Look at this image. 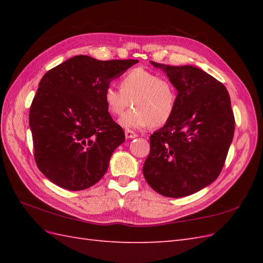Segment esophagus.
<instances>
[{
    "instance_id": "1",
    "label": "esophagus",
    "mask_w": 263,
    "mask_h": 263,
    "mask_svg": "<svg viewBox=\"0 0 263 263\" xmlns=\"http://www.w3.org/2000/svg\"><path fill=\"white\" fill-rule=\"evenodd\" d=\"M137 137H138V135L136 132H133L132 130H125V138L126 139H135Z\"/></svg>"
}]
</instances>
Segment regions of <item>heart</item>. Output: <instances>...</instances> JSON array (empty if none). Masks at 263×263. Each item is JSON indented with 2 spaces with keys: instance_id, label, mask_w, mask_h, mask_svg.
<instances>
[{
  "instance_id": "b5f03b06",
  "label": "heart",
  "mask_w": 263,
  "mask_h": 263,
  "mask_svg": "<svg viewBox=\"0 0 263 263\" xmlns=\"http://www.w3.org/2000/svg\"><path fill=\"white\" fill-rule=\"evenodd\" d=\"M103 99L111 115L119 116L132 106L119 120L125 128L161 127L174 116L178 103L176 86L170 79L143 68L126 71L120 80V89L105 88Z\"/></svg>"
}]
</instances>
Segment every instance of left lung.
I'll return each mask as SVG.
<instances>
[{"mask_svg": "<svg viewBox=\"0 0 263 263\" xmlns=\"http://www.w3.org/2000/svg\"><path fill=\"white\" fill-rule=\"evenodd\" d=\"M152 64L176 86L178 103L172 120L150 136L143 176L164 197H186L224 167L235 128L231 98L221 82L198 68Z\"/></svg>", "mask_w": 263, "mask_h": 263, "instance_id": "left-lung-1", "label": "left lung"}]
</instances>
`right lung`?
<instances>
[{
    "mask_svg": "<svg viewBox=\"0 0 263 263\" xmlns=\"http://www.w3.org/2000/svg\"><path fill=\"white\" fill-rule=\"evenodd\" d=\"M138 60L98 61L78 55L47 71L29 110L33 157L49 181L71 191L92 186L124 142L103 93Z\"/></svg>",
    "mask_w": 263,
    "mask_h": 263,
    "instance_id": "obj_1",
    "label": "right lung"
}]
</instances>
